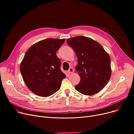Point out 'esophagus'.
Instances as JSON below:
<instances>
[{
	"label": "esophagus",
	"mask_w": 134,
	"mask_h": 134,
	"mask_svg": "<svg viewBox=\"0 0 134 134\" xmlns=\"http://www.w3.org/2000/svg\"><path fill=\"white\" fill-rule=\"evenodd\" d=\"M73 72H74V69H73V68H72V67L70 68L69 69L68 71V73L69 74H72V73H73Z\"/></svg>",
	"instance_id": "esophagus-1"
}]
</instances>
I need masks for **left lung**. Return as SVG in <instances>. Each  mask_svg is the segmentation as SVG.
<instances>
[{"mask_svg":"<svg viewBox=\"0 0 134 134\" xmlns=\"http://www.w3.org/2000/svg\"><path fill=\"white\" fill-rule=\"evenodd\" d=\"M78 58L76 71L80 81L75 90L86 96H92L102 90L111 75V60L104 48L93 39L78 36L67 40Z\"/></svg>","mask_w":134,"mask_h":134,"instance_id":"1","label":"left lung"}]
</instances>
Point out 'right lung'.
Wrapping results in <instances>:
<instances>
[{"instance_id":"right-lung-1","label":"right lung","mask_w":134,"mask_h":134,"mask_svg":"<svg viewBox=\"0 0 134 134\" xmlns=\"http://www.w3.org/2000/svg\"><path fill=\"white\" fill-rule=\"evenodd\" d=\"M65 41L47 38L34 44L26 52L20 71L26 86L34 94L49 97L60 89L66 75L60 70V60L56 52Z\"/></svg>"}]
</instances>
